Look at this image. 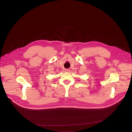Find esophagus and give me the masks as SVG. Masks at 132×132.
<instances>
[{
  "instance_id": "34e87169",
  "label": "esophagus",
  "mask_w": 132,
  "mask_h": 132,
  "mask_svg": "<svg viewBox=\"0 0 132 132\" xmlns=\"http://www.w3.org/2000/svg\"><path fill=\"white\" fill-rule=\"evenodd\" d=\"M65 71H66V72H69L70 70V69H66L65 70Z\"/></svg>"
}]
</instances>
